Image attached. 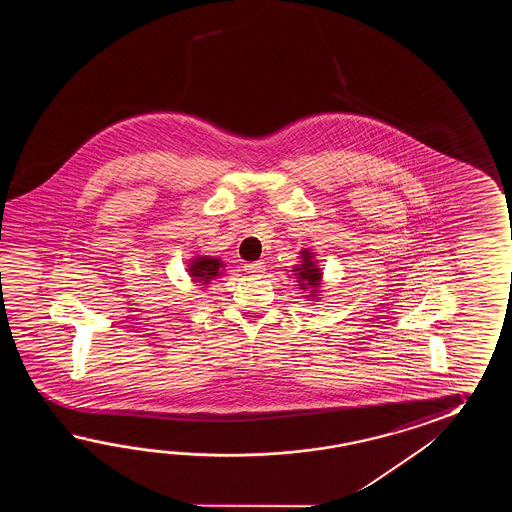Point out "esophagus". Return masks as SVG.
Instances as JSON below:
<instances>
[{
  "label": "esophagus",
  "mask_w": 512,
  "mask_h": 512,
  "mask_svg": "<svg viewBox=\"0 0 512 512\" xmlns=\"http://www.w3.org/2000/svg\"><path fill=\"white\" fill-rule=\"evenodd\" d=\"M243 271L247 272V274H251V276H263L265 265H263V263H245V265H243Z\"/></svg>",
  "instance_id": "esophagus-1"
}]
</instances>
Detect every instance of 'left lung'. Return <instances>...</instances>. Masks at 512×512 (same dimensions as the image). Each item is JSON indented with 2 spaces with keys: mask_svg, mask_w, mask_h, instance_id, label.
<instances>
[{
  "mask_svg": "<svg viewBox=\"0 0 512 512\" xmlns=\"http://www.w3.org/2000/svg\"><path fill=\"white\" fill-rule=\"evenodd\" d=\"M315 256V252L311 249H302L298 256L300 261L293 265V274L296 276L298 289L307 293L305 298H309V300L320 298V285H322V276H324V272L318 267Z\"/></svg>",
  "mask_w": 512,
  "mask_h": 512,
  "instance_id": "8db88e82",
  "label": "left lung"
}]
</instances>
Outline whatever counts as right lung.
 <instances>
[{
    "instance_id": "obj_1",
    "label": "right lung",
    "mask_w": 512,
    "mask_h": 512,
    "mask_svg": "<svg viewBox=\"0 0 512 512\" xmlns=\"http://www.w3.org/2000/svg\"><path fill=\"white\" fill-rule=\"evenodd\" d=\"M225 263L214 256H194L186 265V272L190 274L192 282L207 287L212 280H218L225 272Z\"/></svg>"
}]
</instances>
